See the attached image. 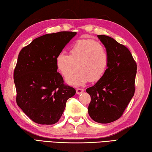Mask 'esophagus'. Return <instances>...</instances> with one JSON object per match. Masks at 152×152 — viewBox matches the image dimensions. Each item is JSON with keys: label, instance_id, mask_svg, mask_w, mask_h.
<instances>
[{"label": "esophagus", "instance_id": "obj_1", "mask_svg": "<svg viewBox=\"0 0 152 152\" xmlns=\"http://www.w3.org/2000/svg\"><path fill=\"white\" fill-rule=\"evenodd\" d=\"M84 89H83V88H77L76 89V93L77 94H81L82 93H83Z\"/></svg>", "mask_w": 152, "mask_h": 152}]
</instances>
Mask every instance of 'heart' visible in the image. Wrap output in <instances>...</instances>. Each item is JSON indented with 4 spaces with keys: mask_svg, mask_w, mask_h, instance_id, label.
I'll list each match as a JSON object with an SVG mask.
<instances>
[{
    "mask_svg": "<svg viewBox=\"0 0 152 152\" xmlns=\"http://www.w3.org/2000/svg\"><path fill=\"white\" fill-rule=\"evenodd\" d=\"M109 55L106 48L94 39L77 41L69 49V55L60 53L56 57L57 69L67 79L75 73L77 66L78 72L67 80L71 85L81 86L90 79L97 81L107 69Z\"/></svg>",
    "mask_w": 152,
    "mask_h": 152,
    "instance_id": "obj_1",
    "label": "heart"
}]
</instances>
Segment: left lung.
<instances>
[{
	"mask_svg": "<svg viewBox=\"0 0 152 152\" xmlns=\"http://www.w3.org/2000/svg\"><path fill=\"white\" fill-rule=\"evenodd\" d=\"M109 55L107 69L87 88L91 101L88 113L96 122L107 124L121 117L135 92L137 65L130 51L111 37L98 35Z\"/></svg>",
	"mask_w": 152,
	"mask_h": 152,
	"instance_id": "1",
	"label": "left lung"
}]
</instances>
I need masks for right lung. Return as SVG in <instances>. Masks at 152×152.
<instances>
[{
	"label": "right lung",
	"instance_id": "1",
	"mask_svg": "<svg viewBox=\"0 0 152 152\" xmlns=\"http://www.w3.org/2000/svg\"><path fill=\"white\" fill-rule=\"evenodd\" d=\"M75 31L48 34L34 39L20 51L14 71L16 103L34 122L54 124L75 89L64 84L56 59Z\"/></svg>",
	"mask_w": 152,
	"mask_h": 152
}]
</instances>
